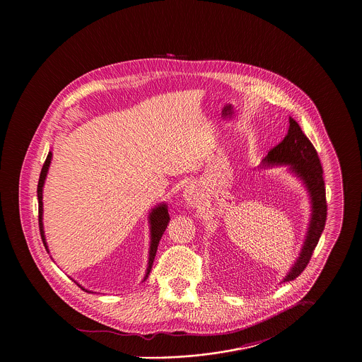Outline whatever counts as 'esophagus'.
I'll return each mask as SVG.
<instances>
[{
    "mask_svg": "<svg viewBox=\"0 0 362 362\" xmlns=\"http://www.w3.org/2000/svg\"><path fill=\"white\" fill-rule=\"evenodd\" d=\"M184 198L185 201L191 205V206H195V204L198 202V191L194 188V187H188L184 192Z\"/></svg>",
    "mask_w": 362,
    "mask_h": 362,
    "instance_id": "esophagus-1",
    "label": "esophagus"
}]
</instances>
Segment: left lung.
<instances>
[{"instance_id": "left-lung-1", "label": "left lung", "mask_w": 362, "mask_h": 362, "mask_svg": "<svg viewBox=\"0 0 362 362\" xmlns=\"http://www.w3.org/2000/svg\"><path fill=\"white\" fill-rule=\"evenodd\" d=\"M267 164H288L291 170L304 181L310 191L312 202V218L300 258L294 263L291 272L286 276L284 281L297 279L308 266L310 257L319 243L320 234L325 228L327 205L326 191L323 181V170L316 149L310 144L301 127L290 117V128L284 139L269 151L264 157Z\"/></svg>"}]
</instances>
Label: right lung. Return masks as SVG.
Returning a JSON list of instances; mask_svg holds the SVG:
<instances>
[{
	"instance_id": "1",
	"label": "right lung",
	"mask_w": 362,
	"mask_h": 362,
	"mask_svg": "<svg viewBox=\"0 0 362 362\" xmlns=\"http://www.w3.org/2000/svg\"><path fill=\"white\" fill-rule=\"evenodd\" d=\"M50 161H52V152L47 155V158H46V161L43 164V168H42V173H40V178H39V184H37L39 228H40V235H42V240H43V244H45L46 250H47V244H46L45 231H43V185H45V180H46V175H47V171H49V167H50ZM168 220H170V216H168V210H167L165 205H160V206L155 207L152 210V213H151V237H152V241H151V251H149V266H148V270H146L145 280L148 279V276H149V273L152 270V264H153L156 252H157V245H158V241H160L163 233L165 231ZM79 287L82 290H85L82 286H79ZM85 291H88V290H85ZM88 293H92V291H88Z\"/></svg>"
}]
</instances>
